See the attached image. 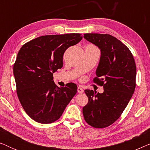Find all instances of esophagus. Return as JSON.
Masks as SVG:
<instances>
[{
  "instance_id": "1",
  "label": "esophagus",
  "mask_w": 150,
  "mask_h": 150,
  "mask_svg": "<svg viewBox=\"0 0 150 150\" xmlns=\"http://www.w3.org/2000/svg\"><path fill=\"white\" fill-rule=\"evenodd\" d=\"M77 91H78V93H82L84 92V90L83 89V88L81 87H78Z\"/></svg>"
}]
</instances>
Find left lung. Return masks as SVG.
<instances>
[{"label": "left lung", "mask_w": 150, "mask_h": 150, "mask_svg": "<svg viewBox=\"0 0 150 150\" xmlns=\"http://www.w3.org/2000/svg\"><path fill=\"white\" fill-rule=\"evenodd\" d=\"M84 38L101 51L93 83L102 86L104 92L85 90L89 101L83 113L90 126L104 128L118 120L132 98L136 87V64L128 47L115 37L86 33Z\"/></svg>", "instance_id": "obj_1"}]
</instances>
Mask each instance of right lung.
Masks as SVG:
<instances>
[{"instance_id": "add662e5", "label": "right lung", "mask_w": 150, "mask_h": 150, "mask_svg": "<svg viewBox=\"0 0 150 150\" xmlns=\"http://www.w3.org/2000/svg\"><path fill=\"white\" fill-rule=\"evenodd\" d=\"M80 33L39 37L24 44L13 65L16 92L30 118L40 124L59 120L77 92L73 83L59 87L53 73L63 67V57L69 47L82 40Z\"/></svg>"}]
</instances>
